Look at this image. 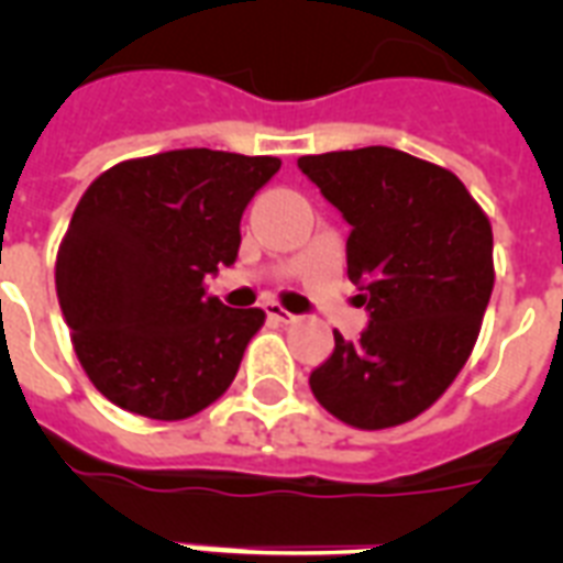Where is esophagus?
<instances>
[{
    "mask_svg": "<svg viewBox=\"0 0 563 563\" xmlns=\"http://www.w3.org/2000/svg\"><path fill=\"white\" fill-rule=\"evenodd\" d=\"M265 316L274 318V321H283V324L295 318V316H291V312H286V309H283L280 303H265Z\"/></svg>",
    "mask_w": 563,
    "mask_h": 563,
    "instance_id": "obj_1",
    "label": "esophagus"
}]
</instances>
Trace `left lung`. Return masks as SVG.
<instances>
[{
    "label": "left lung",
    "mask_w": 563,
    "mask_h": 563,
    "mask_svg": "<svg viewBox=\"0 0 563 563\" xmlns=\"http://www.w3.org/2000/svg\"><path fill=\"white\" fill-rule=\"evenodd\" d=\"M327 201L351 224L347 277L368 327L335 335L309 388L356 429L418 418L471 356L494 289L488 216L453 172L397 148L300 157Z\"/></svg>",
    "instance_id": "8db88e82"
}]
</instances>
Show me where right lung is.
I'll return each mask as SVG.
<instances>
[{"instance_id": "right-lung-1", "label": "right lung", "mask_w": 563, "mask_h": 563, "mask_svg": "<svg viewBox=\"0 0 563 563\" xmlns=\"http://www.w3.org/2000/svg\"><path fill=\"white\" fill-rule=\"evenodd\" d=\"M277 157L180 148L117 163L75 207L57 300L90 383L119 409L184 420L228 391L263 309H230L203 280L233 265L239 221Z\"/></svg>"}]
</instances>
